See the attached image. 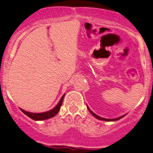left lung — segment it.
I'll use <instances>...</instances> for the list:
<instances>
[{"label":"left lung","mask_w":153,"mask_h":153,"mask_svg":"<svg viewBox=\"0 0 153 153\" xmlns=\"http://www.w3.org/2000/svg\"><path fill=\"white\" fill-rule=\"evenodd\" d=\"M87 108H88V109L89 110V111H90V113L91 114H92L93 116H94V117H96V119H99V120H102V121H107V122H112V121H117V120H119V119H122V117H124V116H125V115H124V116H122V117H119V118H117V119H104V118H102V117H99V116H98V115L95 114L94 113V112H93L92 111H91V110H90V108H89L88 107V106H87Z\"/></svg>","instance_id":"1"}]
</instances>
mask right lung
<instances>
[{
  "label": "right lung",
  "instance_id": "right-lung-1",
  "mask_svg": "<svg viewBox=\"0 0 153 153\" xmlns=\"http://www.w3.org/2000/svg\"><path fill=\"white\" fill-rule=\"evenodd\" d=\"M64 96H65V94L62 96L60 101H59L58 103H57V106L54 107V108H52V110L48 111H47V112H43V113H31V112L26 111L23 110V109H22V108H20V109L23 112V113L25 114L26 116H28L29 118L34 119V120L41 121V120H45V119H50V118H52V117H54V116H55L59 112V109H60V107H61V106H62Z\"/></svg>",
  "mask_w": 153,
  "mask_h": 153
}]
</instances>
